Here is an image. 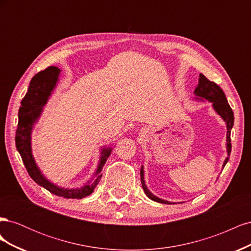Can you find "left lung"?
<instances>
[{
	"label": "left lung",
	"mask_w": 251,
	"mask_h": 251,
	"mask_svg": "<svg viewBox=\"0 0 251 251\" xmlns=\"http://www.w3.org/2000/svg\"><path fill=\"white\" fill-rule=\"evenodd\" d=\"M194 94L196 95L195 100H197L204 101V100H208L209 102H211L212 108H214L216 113L219 116H221V118L225 121L226 128H227V133H226L227 157L225 158V160L223 162L222 169H224V166L229 160V155L231 151L230 132H231V128L233 126V121H234L233 112L230 108L228 101H227V100H226L223 90L220 88L216 82L208 80L203 74H200L199 83H198V86H197V88L195 89ZM140 180H141V184H142V188H143L144 193H146V195L151 200L159 202V203H163V204H175L174 202H170V201L158 198L157 196L153 195L150 192V189L146 185V181H144L143 165H141V170H140Z\"/></svg>",
	"instance_id": "obj_1"
}]
</instances>
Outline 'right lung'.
I'll use <instances>...</instances> for the list:
<instances>
[{"instance_id": "1", "label": "right lung", "mask_w": 251, "mask_h": 251, "mask_svg": "<svg viewBox=\"0 0 251 251\" xmlns=\"http://www.w3.org/2000/svg\"><path fill=\"white\" fill-rule=\"evenodd\" d=\"M60 69L51 66L46 70L35 74L29 83V88L25 97L23 98L19 110V124L16 132V146L20 153L22 160L25 164L28 174L37 184L46 188L51 194L63 197L67 199H82L93 193L94 188L100 183L102 176L101 171L107 159L112 153L111 147H103L100 150V163L94 173L93 177L87 183L75 188L62 187L53 183L44 176V174L37 166L32 154L31 134L34 124L37 123L44 107L47 104L49 98L54 91L57 82Z\"/></svg>"}]
</instances>
